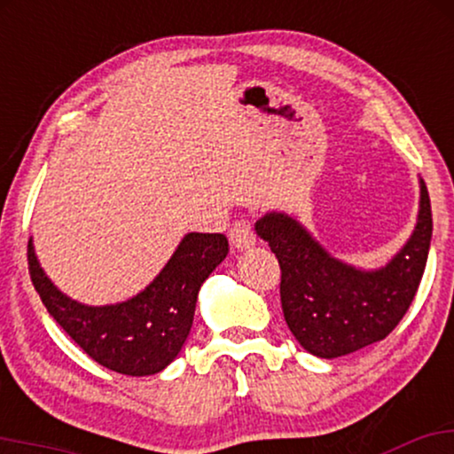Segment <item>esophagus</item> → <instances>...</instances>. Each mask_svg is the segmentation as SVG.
<instances>
[{"mask_svg":"<svg viewBox=\"0 0 454 454\" xmlns=\"http://www.w3.org/2000/svg\"><path fill=\"white\" fill-rule=\"evenodd\" d=\"M229 241L235 250H248L256 244V235L252 231V225L248 221H238L229 231Z\"/></svg>","mask_w":454,"mask_h":454,"instance_id":"esophagus-1","label":"esophagus"}]
</instances>
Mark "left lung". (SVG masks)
<instances>
[{"mask_svg": "<svg viewBox=\"0 0 454 454\" xmlns=\"http://www.w3.org/2000/svg\"><path fill=\"white\" fill-rule=\"evenodd\" d=\"M254 231L281 267V309L300 346L338 358L384 340L413 302L432 241V206L419 179L417 225L384 267L361 269L329 254L296 216L270 210Z\"/></svg>", "mask_w": 454, "mask_h": 454, "instance_id": "1", "label": "left lung"}]
</instances>
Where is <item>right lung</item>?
Returning a JSON list of instances; mask_svg holds the SVG:
<instances>
[{
	"instance_id": "1",
	"label": "right lung",
	"mask_w": 454,
	"mask_h": 454,
	"mask_svg": "<svg viewBox=\"0 0 454 454\" xmlns=\"http://www.w3.org/2000/svg\"><path fill=\"white\" fill-rule=\"evenodd\" d=\"M229 252L223 233H187L160 273L125 302L91 306L58 290L28 239V270L41 302L93 361L122 375L160 373L190 335L198 292Z\"/></svg>"
}]
</instances>
